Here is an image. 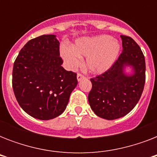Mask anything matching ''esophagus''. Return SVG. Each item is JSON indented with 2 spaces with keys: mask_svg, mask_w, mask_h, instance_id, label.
Wrapping results in <instances>:
<instances>
[{
  "mask_svg": "<svg viewBox=\"0 0 157 157\" xmlns=\"http://www.w3.org/2000/svg\"><path fill=\"white\" fill-rule=\"evenodd\" d=\"M76 78H77V81H81V80H82V79L85 78V76H84L83 75H82V74L78 73V74H77V76H76Z\"/></svg>",
  "mask_w": 157,
  "mask_h": 157,
  "instance_id": "1",
  "label": "esophagus"
}]
</instances>
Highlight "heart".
I'll return each mask as SVG.
<instances>
[{"instance_id": "1", "label": "heart", "mask_w": 157, "mask_h": 157, "mask_svg": "<svg viewBox=\"0 0 157 157\" xmlns=\"http://www.w3.org/2000/svg\"><path fill=\"white\" fill-rule=\"evenodd\" d=\"M121 46L117 40L107 35L81 38L72 46L63 45L60 53L67 65L74 69L81 63V57H86V65L92 73L100 74L114 64Z\"/></svg>"}]
</instances>
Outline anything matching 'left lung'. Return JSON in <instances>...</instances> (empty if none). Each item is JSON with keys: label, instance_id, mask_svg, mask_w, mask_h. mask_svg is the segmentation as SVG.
Here are the masks:
<instances>
[{"label": "left lung", "instance_id": "obj_1", "mask_svg": "<svg viewBox=\"0 0 157 157\" xmlns=\"http://www.w3.org/2000/svg\"><path fill=\"white\" fill-rule=\"evenodd\" d=\"M123 50L114 64L104 73L90 79L92 89L88 100L98 117L115 120L128 114L138 103L145 85V58L131 37L121 36ZM130 66L133 73L124 70Z\"/></svg>", "mask_w": 157, "mask_h": 157}]
</instances>
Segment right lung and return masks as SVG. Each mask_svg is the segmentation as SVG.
<instances>
[{"instance_id": "right-lung-1", "label": "right lung", "mask_w": 157, "mask_h": 157, "mask_svg": "<svg viewBox=\"0 0 157 157\" xmlns=\"http://www.w3.org/2000/svg\"><path fill=\"white\" fill-rule=\"evenodd\" d=\"M63 63L55 35L32 39L20 50L13 63L12 86L19 106L31 117L47 121L66 109L77 79Z\"/></svg>"}]
</instances>
